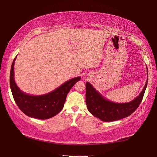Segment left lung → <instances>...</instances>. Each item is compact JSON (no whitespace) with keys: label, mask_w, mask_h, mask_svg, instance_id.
<instances>
[{"label":"left lung","mask_w":157,"mask_h":157,"mask_svg":"<svg viewBox=\"0 0 157 157\" xmlns=\"http://www.w3.org/2000/svg\"><path fill=\"white\" fill-rule=\"evenodd\" d=\"M147 84V80L142 91L133 100L126 103H116L105 98L90 82H87L85 101L88 111L94 116L104 122H113L128 117L140 106L143 99Z\"/></svg>","instance_id":"obj_1"}]
</instances>
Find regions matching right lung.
<instances>
[{
  "label": "right lung",
  "instance_id": "add662e5",
  "mask_svg": "<svg viewBox=\"0 0 157 157\" xmlns=\"http://www.w3.org/2000/svg\"><path fill=\"white\" fill-rule=\"evenodd\" d=\"M16 58L11 65L10 82L13 99L19 109L29 117L40 120L48 119L59 113L63 107L67 94L81 77L70 79L54 91L44 95H29L20 90L15 82L13 67Z\"/></svg>",
  "mask_w": 157,
  "mask_h": 157
}]
</instances>
